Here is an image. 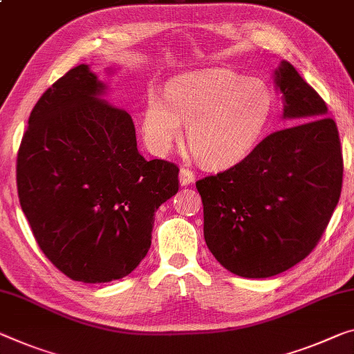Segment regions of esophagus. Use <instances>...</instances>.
<instances>
[{
  "label": "esophagus",
  "mask_w": 354,
  "mask_h": 354,
  "mask_svg": "<svg viewBox=\"0 0 354 354\" xmlns=\"http://www.w3.org/2000/svg\"><path fill=\"white\" fill-rule=\"evenodd\" d=\"M178 182H180L182 187H188L189 183L194 182V172L192 169H187V167H182L180 174H178Z\"/></svg>",
  "instance_id": "obj_1"
}]
</instances>
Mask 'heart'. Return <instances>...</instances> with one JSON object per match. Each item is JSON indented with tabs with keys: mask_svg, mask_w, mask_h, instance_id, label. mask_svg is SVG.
<instances>
[{
	"mask_svg": "<svg viewBox=\"0 0 354 354\" xmlns=\"http://www.w3.org/2000/svg\"><path fill=\"white\" fill-rule=\"evenodd\" d=\"M269 86L230 69L215 68L178 75L147 96L142 133L155 155H166L188 124V142L209 166H231L258 144L272 112Z\"/></svg>",
	"mask_w": 354,
	"mask_h": 354,
	"instance_id": "b5f03b06",
	"label": "heart"
}]
</instances>
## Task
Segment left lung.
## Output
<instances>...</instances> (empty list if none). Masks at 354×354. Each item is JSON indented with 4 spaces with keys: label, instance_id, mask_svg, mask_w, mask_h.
<instances>
[{
    "label": "left lung",
    "instance_id": "1",
    "mask_svg": "<svg viewBox=\"0 0 354 354\" xmlns=\"http://www.w3.org/2000/svg\"><path fill=\"white\" fill-rule=\"evenodd\" d=\"M274 84L291 127L261 140L239 165L196 182L205 243L223 268L245 279H268L301 263L342 192L340 139L326 102L285 59Z\"/></svg>",
    "mask_w": 354,
    "mask_h": 354
}]
</instances>
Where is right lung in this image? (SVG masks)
<instances>
[{"mask_svg": "<svg viewBox=\"0 0 354 354\" xmlns=\"http://www.w3.org/2000/svg\"><path fill=\"white\" fill-rule=\"evenodd\" d=\"M106 91L88 64L68 71L36 102L17 156L37 245L84 283L131 274L151 245L155 212L178 192V167L139 153L133 118Z\"/></svg>", "mask_w": 354, "mask_h": 354, "instance_id": "obj_1", "label": "right lung"}]
</instances>
